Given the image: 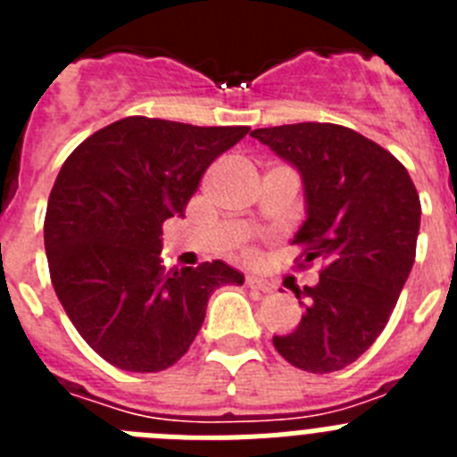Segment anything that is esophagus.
<instances>
[{
  "instance_id": "obj_1",
  "label": "esophagus",
  "mask_w": 457,
  "mask_h": 457,
  "mask_svg": "<svg viewBox=\"0 0 457 457\" xmlns=\"http://www.w3.org/2000/svg\"><path fill=\"white\" fill-rule=\"evenodd\" d=\"M247 286H249V288L263 290V293H270V290H272V284L263 281L261 277H253V274H247Z\"/></svg>"
}]
</instances>
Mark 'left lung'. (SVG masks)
<instances>
[{
	"label": "left lung",
	"instance_id": "left-lung-1",
	"mask_svg": "<svg viewBox=\"0 0 457 457\" xmlns=\"http://www.w3.org/2000/svg\"><path fill=\"white\" fill-rule=\"evenodd\" d=\"M253 139L300 173L304 221L293 245L320 258L316 286L295 288L300 325L272 337L288 364L309 373L345 369L389 322L417 253L421 201L389 151L337 123L258 128Z\"/></svg>",
	"mask_w": 457,
	"mask_h": 457
}]
</instances>
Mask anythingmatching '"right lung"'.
Wrapping results in <instances>:
<instances>
[{
  "mask_svg": "<svg viewBox=\"0 0 457 457\" xmlns=\"http://www.w3.org/2000/svg\"><path fill=\"white\" fill-rule=\"evenodd\" d=\"M247 132L128 116L63 162L43 228L52 286L79 337L116 369L176 364L210 295L245 281L224 261L164 272L160 253L164 221L185 217L205 169Z\"/></svg>",
  "mask_w": 457,
  "mask_h": 457,
  "instance_id": "1",
  "label": "right lung"
}]
</instances>
